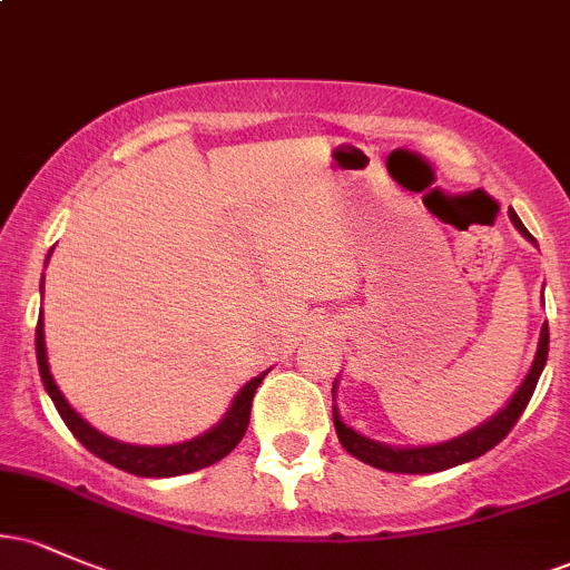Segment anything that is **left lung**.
<instances>
[{"label": "left lung", "instance_id": "obj_1", "mask_svg": "<svg viewBox=\"0 0 570 570\" xmlns=\"http://www.w3.org/2000/svg\"><path fill=\"white\" fill-rule=\"evenodd\" d=\"M509 217H512L517 230L525 235V238L533 240V235L525 230V225H522L514 212H509ZM547 353H549V326L544 324L541 326L539 351H535L533 367L525 375V381H522L520 389H517V394L509 399L507 407L495 412V415L482 423V426L466 431V434L455 436V440L442 442V444H429V448H391V444L367 440V436L356 434L351 426H345V423L340 421L337 407H335L332 410V417H335V431L340 436V444H343L351 455H356L358 461L370 463V466L375 469H383V472H396V474H434V472H444V469L461 466V463L466 461H474V458L485 455L488 450H493L495 444H499L503 436L514 429V423L520 421L522 410H525L528 402H531L535 383H539L541 370H544L547 364ZM332 394H335V391H332Z\"/></svg>", "mask_w": 570, "mask_h": 570}]
</instances>
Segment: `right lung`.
<instances>
[{
    "label": "right lung",
    "instance_id": "1",
    "mask_svg": "<svg viewBox=\"0 0 570 570\" xmlns=\"http://www.w3.org/2000/svg\"><path fill=\"white\" fill-rule=\"evenodd\" d=\"M45 322L39 318L37 322V364H39V375H42L45 391H48L50 399H53L58 415L63 417L71 434L80 440L90 453L101 458V461L112 463V466L122 469V472L136 474V476H179V474H189L198 472V469L212 466L225 458L230 450L244 440L246 429H248V415H252V402L254 394H257L259 383H263L265 372L254 381H248L240 394L235 396L233 407L227 410V415L222 417L214 429H208L206 434L195 436L189 442H179V444H168V448H139V444H128V442H117L109 440L107 434L96 431L88 421H82L75 410L69 407V402L63 399L61 391L50 375L48 367V351H45Z\"/></svg>",
    "mask_w": 570,
    "mask_h": 570
}]
</instances>
